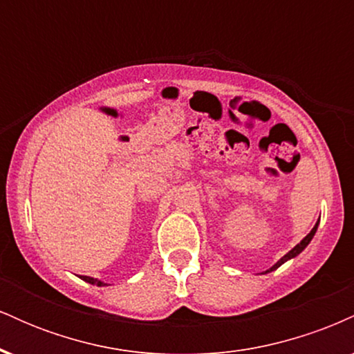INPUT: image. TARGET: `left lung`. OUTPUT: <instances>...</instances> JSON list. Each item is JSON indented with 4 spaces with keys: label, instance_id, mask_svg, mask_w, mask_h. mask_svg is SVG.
<instances>
[{
    "label": "left lung",
    "instance_id": "obj_1",
    "mask_svg": "<svg viewBox=\"0 0 354 354\" xmlns=\"http://www.w3.org/2000/svg\"><path fill=\"white\" fill-rule=\"evenodd\" d=\"M318 223H319V221H318ZM318 223H316V225H315V228H313V230L310 231V234H308V236H306V238H303V239H301V243H299V245H296V246L293 248V250H291V251H290V253H286V254H284V256H283V258H281V259H279V261H278V263H276V265H274V266H271V268H270V270H268V271H265V273H270V271H274V270H276V268H279V266H281V265H283V263H286V261H288V259L295 258V256H298L299 253H301V251L304 250V248H306L308 245H310V241H311V239H313V236H315L316 230H318Z\"/></svg>",
    "mask_w": 354,
    "mask_h": 354
}]
</instances>
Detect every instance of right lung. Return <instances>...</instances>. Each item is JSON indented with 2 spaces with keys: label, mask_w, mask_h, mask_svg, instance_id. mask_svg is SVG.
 Wrapping results in <instances>:
<instances>
[{
  "label": "right lung",
  "mask_w": 354,
  "mask_h": 354,
  "mask_svg": "<svg viewBox=\"0 0 354 354\" xmlns=\"http://www.w3.org/2000/svg\"><path fill=\"white\" fill-rule=\"evenodd\" d=\"M83 281H86L89 284H96V286H106L103 281H100V279H95V278H89V276H83Z\"/></svg>",
  "instance_id": "obj_1"
}]
</instances>
